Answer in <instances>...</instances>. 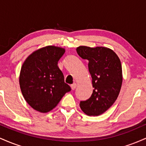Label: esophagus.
<instances>
[{
	"label": "esophagus",
	"mask_w": 146,
	"mask_h": 146,
	"mask_svg": "<svg viewBox=\"0 0 146 146\" xmlns=\"http://www.w3.org/2000/svg\"><path fill=\"white\" fill-rule=\"evenodd\" d=\"M76 86H77V84H76V83L74 82L73 84H72L71 85V89H72V90H74L75 88H76Z\"/></svg>",
	"instance_id": "esophagus-1"
}]
</instances>
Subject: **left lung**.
<instances>
[{"instance_id": "1", "label": "left lung", "mask_w": 146, "mask_h": 146, "mask_svg": "<svg viewBox=\"0 0 146 146\" xmlns=\"http://www.w3.org/2000/svg\"><path fill=\"white\" fill-rule=\"evenodd\" d=\"M78 54L88 60V71L92 78L93 90L80 106L86 115L98 116L112 106L121 90L123 76L121 61L113 50L105 46L77 47Z\"/></svg>"}]
</instances>
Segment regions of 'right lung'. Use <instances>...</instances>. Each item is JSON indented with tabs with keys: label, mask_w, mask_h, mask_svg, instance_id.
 <instances>
[{
	"label": "right lung",
	"mask_w": 146,
	"mask_h": 146,
	"mask_svg": "<svg viewBox=\"0 0 146 146\" xmlns=\"http://www.w3.org/2000/svg\"><path fill=\"white\" fill-rule=\"evenodd\" d=\"M64 53L60 46H44L31 53L22 65L20 88L25 101L36 111H51L71 90L58 66Z\"/></svg>",
	"instance_id": "1"
}]
</instances>
